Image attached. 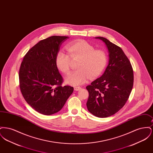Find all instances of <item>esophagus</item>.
Returning a JSON list of instances; mask_svg holds the SVG:
<instances>
[{
	"instance_id": "esophagus-1",
	"label": "esophagus",
	"mask_w": 153,
	"mask_h": 153,
	"mask_svg": "<svg viewBox=\"0 0 153 153\" xmlns=\"http://www.w3.org/2000/svg\"><path fill=\"white\" fill-rule=\"evenodd\" d=\"M74 90L75 91H79V90H80L81 89V88L80 87H74Z\"/></svg>"
}]
</instances>
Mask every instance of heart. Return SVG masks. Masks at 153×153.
<instances>
[{
	"label": "heart",
	"mask_w": 153,
	"mask_h": 153,
	"mask_svg": "<svg viewBox=\"0 0 153 153\" xmlns=\"http://www.w3.org/2000/svg\"><path fill=\"white\" fill-rule=\"evenodd\" d=\"M69 53L61 49L58 51L56 62L58 69L66 74L71 69V57L81 58L77 68L79 70L69 74L66 81L70 85L78 86L87 81L90 79L99 76L107 62L106 52L101 49L95 50L91 44L84 40L72 42L67 45Z\"/></svg>",
	"instance_id": "1"
}]
</instances>
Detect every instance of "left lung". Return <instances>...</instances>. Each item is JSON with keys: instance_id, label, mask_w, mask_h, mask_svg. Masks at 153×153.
<instances>
[{"instance_id": "8db88e82", "label": "left lung", "mask_w": 153, "mask_h": 153, "mask_svg": "<svg viewBox=\"0 0 153 153\" xmlns=\"http://www.w3.org/2000/svg\"><path fill=\"white\" fill-rule=\"evenodd\" d=\"M102 40L108 51V64L102 76L86 87L89 92L88 110L99 117H110L118 112L127 101L134 83L131 63L122 49L107 38Z\"/></svg>"}]
</instances>
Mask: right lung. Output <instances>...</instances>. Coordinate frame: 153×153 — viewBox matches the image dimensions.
<instances>
[{
	"label": "right lung",
	"mask_w": 153,
	"mask_h": 153,
	"mask_svg": "<svg viewBox=\"0 0 153 153\" xmlns=\"http://www.w3.org/2000/svg\"><path fill=\"white\" fill-rule=\"evenodd\" d=\"M68 36H50L40 41L25 56L19 69V86L26 102L45 115L57 113L72 95L73 87L62 86L56 56Z\"/></svg>",
	"instance_id": "1"
}]
</instances>
